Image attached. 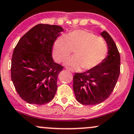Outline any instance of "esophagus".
<instances>
[{"label":"esophagus","instance_id":"1","mask_svg":"<svg viewBox=\"0 0 134 134\" xmlns=\"http://www.w3.org/2000/svg\"><path fill=\"white\" fill-rule=\"evenodd\" d=\"M65 69L66 70H68V71H71V69H70V68H69V67H66V68H65Z\"/></svg>","mask_w":134,"mask_h":134}]
</instances>
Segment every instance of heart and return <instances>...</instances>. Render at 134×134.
<instances>
[{"label": "heart", "mask_w": 134, "mask_h": 134, "mask_svg": "<svg viewBox=\"0 0 134 134\" xmlns=\"http://www.w3.org/2000/svg\"><path fill=\"white\" fill-rule=\"evenodd\" d=\"M74 51V56L67 58L65 65L72 68L89 71L96 68L105 60L108 46L102 38L85 30H75L66 36L58 38L54 42L53 56L60 63Z\"/></svg>", "instance_id": "obj_1"}]
</instances>
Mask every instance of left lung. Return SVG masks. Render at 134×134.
<instances>
[{
	"label": "left lung",
	"mask_w": 134,
	"mask_h": 134,
	"mask_svg": "<svg viewBox=\"0 0 134 134\" xmlns=\"http://www.w3.org/2000/svg\"><path fill=\"white\" fill-rule=\"evenodd\" d=\"M108 46V55L99 65L73 76V90L76 100L84 105H98L113 91L120 74V54L107 32L101 33Z\"/></svg>",
	"instance_id": "obj_1"
}]
</instances>
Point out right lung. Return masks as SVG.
<instances>
[{"instance_id":"1","label":"right lung","mask_w":134,"mask_h":134,"mask_svg":"<svg viewBox=\"0 0 134 134\" xmlns=\"http://www.w3.org/2000/svg\"><path fill=\"white\" fill-rule=\"evenodd\" d=\"M63 29L38 24L21 38L11 59V76L19 95L29 104L43 105L54 97L63 67L54 62L52 49Z\"/></svg>"}]
</instances>
